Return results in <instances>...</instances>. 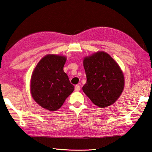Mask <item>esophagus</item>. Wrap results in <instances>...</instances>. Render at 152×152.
<instances>
[{"label":"esophagus","instance_id":"1","mask_svg":"<svg viewBox=\"0 0 152 152\" xmlns=\"http://www.w3.org/2000/svg\"><path fill=\"white\" fill-rule=\"evenodd\" d=\"M74 89H75V91L78 92V91L80 90V87L79 85H76V86H75V88H74Z\"/></svg>","mask_w":152,"mask_h":152}]
</instances>
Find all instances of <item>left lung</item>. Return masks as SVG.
Returning a JSON list of instances; mask_svg holds the SVG:
<instances>
[{"label":"left lung","instance_id":"8db88e82","mask_svg":"<svg viewBox=\"0 0 152 152\" xmlns=\"http://www.w3.org/2000/svg\"><path fill=\"white\" fill-rule=\"evenodd\" d=\"M87 81L82 90L98 107L111 106L122 94L124 77L119 65L105 52H97L84 58Z\"/></svg>","mask_w":152,"mask_h":152}]
</instances>
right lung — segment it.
<instances>
[{"instance_id": "1", "label": "right lung", "mask_w": 152, "mask_h": 152, "mask_svg": "<svg viewBox=\"0 0 152 152\" xmlns=\"http://www.w3.org/2000/svg\"><path fill=\"white\" fill-rule=\"evenodd\" d=\"M65 56L48 54L38 63L30 80V92L36 102L49 111L61 107L74 90L63 68Z\"/></svg>"}]
</instances>
